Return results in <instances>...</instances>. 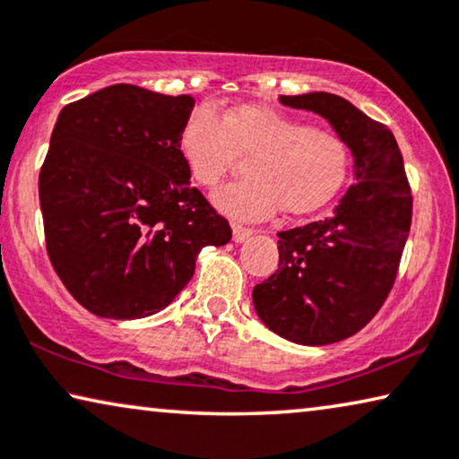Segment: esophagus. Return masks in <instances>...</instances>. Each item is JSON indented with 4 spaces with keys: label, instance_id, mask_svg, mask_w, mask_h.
<instances>
[{
    "label": "esophagus",
    "instance_id": "1",
    "mask_svg": "<svg viewBox=\"0 0 459 459\" xmlns=\"http://www.w3.org/2000/svg\"><path fill=\"white\" fill-rule=\"evenodd\" d=\"M252 234H255V231H252L250 228H242V225H234V242L242 244V242L248 240V238H250Z\"/></svg>",
    "mask_w": 459,
    "mask_h": 459
}]
</instances>
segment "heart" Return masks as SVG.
<instances>
[{"label":"heart","instance_id":"1","mask_svg":"<svg viewBox=\"0 0 459 459\" xmlns=\"http://www.w3.org/2000/svg\"><path fill=\"white\" fill-rule=\"evenodd\" d=\"M180 152L188 174L204 188L228 174L236 155L248 157L244 180L213 195L221 213L256 221L277 207L288 215L315 213L333 201L351 169L340 134L263 105H240L223 114L203 105L184 124Z\"/></svg>","mask_w":459,"mask_h":459}]
</instances>
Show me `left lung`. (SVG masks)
Masks as SVG:
<instances>
[{
  "label": "left lung",
  "instance_id": "obj_1",
  "mask_svg": "<svg viewBox=\"0 0 459 459\" xmlns=\"http://www.w3.org/2000/svg\"><path fill=\"white\" fill-rule=\"evenodd\" d=\"M321 116L354 157V186L333 215L279 231L277 271L252 290L261 321L283 340L327 345L354 335L394 288L411 221L403 159L387 126L331 92L279 97Z\"/></svg>",
  "mask_w": 459,
  "mask_h": 459
}]
</instances>
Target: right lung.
Returning a JSON list of instances; mask_svg holds the SVG:
<instances>
[{
  "instance_id": "obj_1",
  "label": "right lung",
  "mask_w": 459,
  "mask_h": 459,
  "mask_svg": "<svg viewBox=\"0 0 459 459\" xmlns=\"http://www.w3.org/2000/svg\"><path fill=\"white\" fill-rule=\"evenodd\" d=\"M195 108L114 84L59 111L39 174L45 242L65 290L92 315L144 318L195 275L228 219L190 186L180 134Z\"/></svg>"
}]
</instances>
